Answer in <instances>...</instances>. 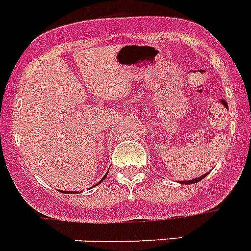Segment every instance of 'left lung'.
<instances>
[{
  "label": "left lung",
  "instance_id": "1",
  "mask_svg": "<svg viewBox=\"0 0 251 251\" xmlns=\"http://www.w3.org/2000/svg\"><path fill=\"white\" fill-rule=\"evenodd\" d=\"M206 175H207V174H206ZM206 175L201 176V177H197V179H194V180H189V181H182L181 184H193V182H198V181H201V180L203 179V177H205Z\"/></svg>",
  "mask_w": 251,
  "mask_h": 251
}]
</instances>
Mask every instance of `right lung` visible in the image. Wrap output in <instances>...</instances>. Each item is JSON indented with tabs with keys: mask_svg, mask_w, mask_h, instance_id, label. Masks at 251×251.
Instances as JSON below:
<instances>
[{
	"mask_svg": "<svg viewBox=\"0 0 251 251\" xmlns=\"http://www.w3.org/2000/svg\"><path fill=\"white\" fill-rule=\"evenodd\" d=\"M105 177H106V176H103V177H102V180L105 179ZM102 180H101V181H102ZM71 193H74V192H71Z\"/></svg>",
	"mask_w": 251,
	"mask_h": 251,
	"instance_id": "1",
	"label": "right lung"
}]
</instances>
